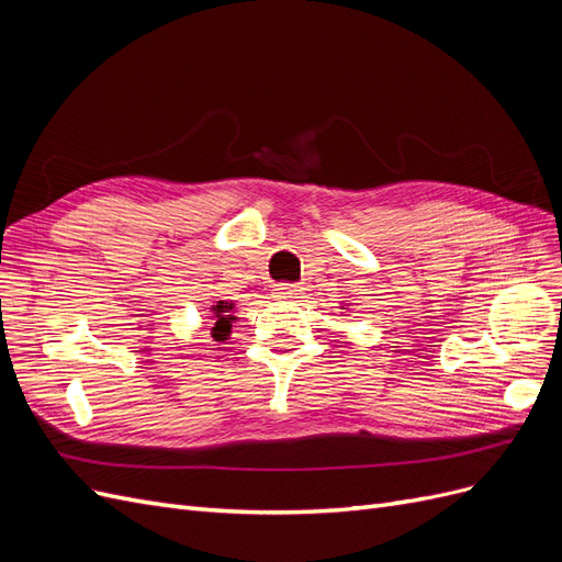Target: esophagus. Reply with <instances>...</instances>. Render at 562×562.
<instances>
[{"mask_svg": "<svg viewBox=\"0 0 562 562\" xmlns=\"http://www.w3.org/2000/svg\"><path fill=\"white\" fill-rule=\"evenodd\" d=\"M302 295V288L297 283H279L274 285V297L277 300H293Z\"/></svg>", "mask_w": 562, "mask_h": 562, "instance_id": "1", "label": "esophagus"}]
</instances>
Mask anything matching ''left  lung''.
Returning <instances> with one entry per match:
<instances>
[{
    "label": "left lung",
    "mask_w": 562,
    "mask_h": 562,
    "mask_svg": "<svg viewBox=\"0 0 562 562\" xmlns=\"http://www.w3.org/2000/svg\"><path fill=\"white\" fill-rule=\"evenodd\" d=\"M342 310H345V307H342Z\"/></svg>",
    "instance_id": "obj_1"
}]
</instances>
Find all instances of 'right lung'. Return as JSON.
Here are the masks:
<instances>
[{
  "label": "right lung",
  "mask_w": 562,
  "mask_h": 562,
  "mask_svg": "<svg viewBox=\"0 0 562 562\" xmlns=\"http://www.w3.org/2000/svg\"><path fill=\"white\" fill-rule=\"evenodd\" d=\"M211 337L215 339V342H225V339H229V333H232V323L236 321V304L232 300H217L213 302L211 307Z\"/></svg>",
  "instance_id": "obj_1"
}]
</instances>
